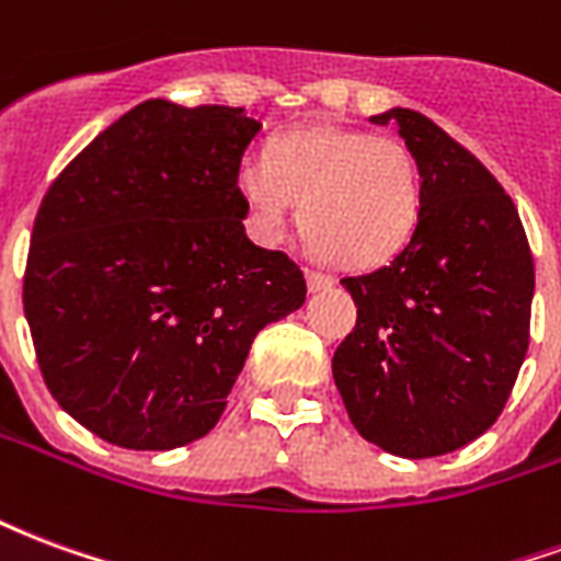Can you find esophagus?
Segmentation results:
<instances>
[{"mask_svg":"<svg viewBox=\"0 0 561 561\" xmlns=\"http://www.w3.org/2000/svg\"><path fill=\"white\" fill-rule=\"evenodd\" d=\"M306 285H309V291H324V288L333 285V276L318 273V270H306Z\"/></svg>","mask_w":561,"mask_h":561,"instance_id":"obj_1","label":"esophagus"}]
</instances>
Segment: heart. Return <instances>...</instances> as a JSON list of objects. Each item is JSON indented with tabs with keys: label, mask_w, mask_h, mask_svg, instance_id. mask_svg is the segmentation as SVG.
Listing matches in <instances>:
<instances>
[{
	"label": "heart",
	"mask_w": 561,
	"mask_h": 561,
	"mask_svg": "<svg viewBox=\"0 0 561 561\" xmlns=\"http://www.w3.org/2000/svg\"><path fill=\"white\" fill-rule=\"evenodd\" d=\"M237 195L257 240L279 243L300 201L309 243L342 267L369 270L400 255L423 209L421 164L397 138L364 128H304L245 159Z\"/></svg>",
	"instance_id": "1"
}]
</instances>
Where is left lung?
<instances>
[{
    "label": "left lung",
    "mask_w": 561,
    "mask_h": 561,
    "mask_svg": "<svg viewBox=\"0 0 561 561\" xmlns=\"http://www.w3.org/2000/svg\"><path fill=\"white\" fill-rule=\"evenodd\" d=\"M421 164L417 231L390 261L348 276L357 324L333 354L354 430L388 454L442 457L505 409L529 348L535 264L493 173L417 111L393 107Z\"/></svg>",
    "instance_id": "8db88e82"
}]
</instances>
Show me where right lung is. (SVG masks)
I'll return each mask as SVG.
<instances>
[{"label": "right lung", "instance_id": "add662e5", "mask_svg": "<svg viewBox=\"0 0 561 561\" xmlns=\"http://www.w3.org/2000/svg\"><path fill=\"white\" fill-rule=\"evenodd\" d=\"M243 107L149 99L47 188L23 312L38 366L90 433L128 450L207 435L252 340L306 300L285 252L245 237Z\"/></svg>", "mask_w": 561, "mask_h": 561}]
</instances>
